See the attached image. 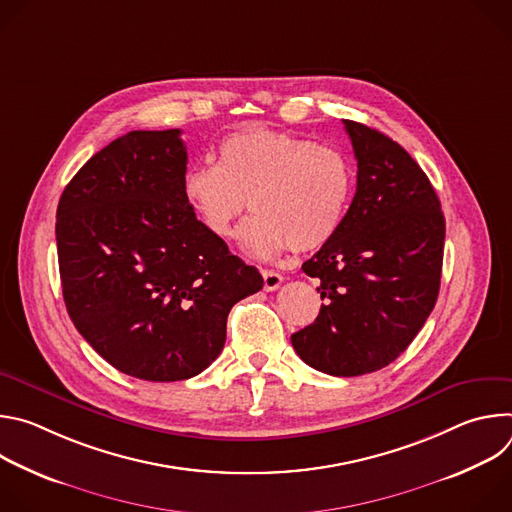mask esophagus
Wrapping results in <instances>:
<instances>
[{
    "mask_svg": "<svg viewBox=\"0 0 512 512\" xmlns=\"http://www.w3.org/2000/svg\"><path fill=\"white\" fill-rule=\"evenodd\" d=\"M261 275H263V287H265V291H275V289L281 285V281H283V275L277 273V271H273V269H263Z\"/></svg>",
    "mask_w": 512,
    "mask_h": 512,
    "instance_id": "obj_1",
    "label": "esophagus"
}]
</instances>
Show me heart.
Masks as SVG:
<instances>
[{"label": "heart", "mask_w": 512, "mask_h": 512, "mask_svg": "<svg viewBox=\"0 0 512 512\" xmlns=\"http://www.w3.org/2000/svg\"><path fill=\"white\" fill-rule=\"evenodd\" d=\"M354 188L348 158L332 145L267 127L227 135L218 164H194L182 176V196L200 223L229 241L249 208V253L267 257L287 247L314 251L338 231Z\"/></svg>", "instance_id": "heart-1"}]
</instances>
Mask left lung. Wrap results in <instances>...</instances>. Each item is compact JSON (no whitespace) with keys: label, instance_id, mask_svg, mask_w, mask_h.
<instances>
[{"label":"left lung","instance_id":"8db88e82","mask_svg":"<svg viewBox=\"0 0 512 512\" xmlns=\"http://www.w3.org/2000/svg\"><path fill=\"white\" fill-rule=\"evenodd\" d=\"M342 123L358 168L356 194L334 237L302 265L320 279L324 304L291 344L316 371L358 377L393 362L431 314L446 218L429 178L397 141Z\"/></svg>","mask_w":512,"mask_h":512}]
</instances>
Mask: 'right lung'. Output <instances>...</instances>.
Returning a JSON list of instances; mask_svg holds the SVG:
<instances>
[{
    "label": "right lung",
    "instance_id": "add662e5",
    "mask_svg": "<svg viewBox=\"0 0 512 512\" xmlns=\"http://www.w3.org/2000/svg\"><path fill=\"white\" fill-rule=\"evenodd\" d=\"M180 129L129 131L97 152L56 210L72 324L129 377L170 383L221 354L231 308L263 287L182 196Z\"/></svg>",
    "mask_w": 512,
    "mask_h": 512
}]
</instances>
